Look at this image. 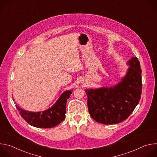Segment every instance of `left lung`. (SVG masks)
Here are the masks:
<instances>
[{
    "label": "left lung",
    "instance_id": "1",
    "mask_svg": "<svg viewBox=\"0 0 157 157\" xmlns=\"http://www.w3.org/2000/svg\"><path fill=\"white\" fill-rule=\"evenodd\" d=\"M125 75L117 84L86 89L87 107L91 117L106 125L127 119L139 102L142 94V70L137 58L132 57Z\"/></svg>",
    "mask_w": 157,
    "mask_h": 157
}]
</instances>
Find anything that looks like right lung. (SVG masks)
<instances>
[{
	"mask_svg": "<svg viewBox=\"0 0 157 157\" xmlns=\"http://www.w3.org/2000/svg\"><path fill=\"white\" fill-rule=\"evenodd\" d=\"M71 93V90L63 92L53 106L42 112L25 110L17 104L16 107L21 117L32 126L43 128H52L64 120L66 102Z\"/></svg>",
	"mask_w": 157,
	"mask_h": 157,
	"instance_id": "right-lung-1",
	"label": "right lung"
}]
</instances>
